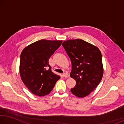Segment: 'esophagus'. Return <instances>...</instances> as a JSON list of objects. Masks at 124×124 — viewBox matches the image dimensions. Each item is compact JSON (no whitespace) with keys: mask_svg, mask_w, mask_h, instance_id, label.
I'll return each instance as SVG.
<instances>
[{"mask_svg":"<svg viewBox=\"0 0 124 124\" xmlns=\"http://www.w3.org/2000/svg\"><path fill=\"white\" fill-rule=\"evenodd\" d=\"M63 77L64 78H68L69 77V74H68V73H64L63 74Z\"/></svg>","mask_w":124,"mask_h":124,"instance_id":"1","label":"esophagus"}]
</instances>
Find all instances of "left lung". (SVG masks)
<instances>
[{"label": "left lung", "mask_w": 124, "mask_h": 124, "mask_svg": "<svg viewBox=\"0 0 124 124\" xmlns=\"http://www.w3.org/2000/svg\"><path fill=\"white\" fill-rule=\"evenodd\" d=\"M62 45L72 62L70 76L76 81L73 95L85 97L93 91L103 75L102 54L98 48L82 39L68 40Z\"/></svg>", "instance_id": "1"}]
</instances>
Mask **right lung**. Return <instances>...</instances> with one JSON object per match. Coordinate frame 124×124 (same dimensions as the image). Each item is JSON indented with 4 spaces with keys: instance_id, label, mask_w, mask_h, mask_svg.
I'll return each mask as SVG.
<instances>
[{
    "instance_id": "add662e5",
    "label": "right lung",
    "mask_w": 124,
    "mask_h": 124,
    "mask_svg": "<svg viewBox=\"0 0 124 124\" xmlns=\"http://www.w3.org/2000/svg\"><path fill=\"white\" fill-rule=\"evenodd\" d=\"M62 43V40L42 39L22 50L20 62V77L24 84L34 95H48L60 79V75L51 71L49 60Z\"/></svg>"
}]
</instances>
